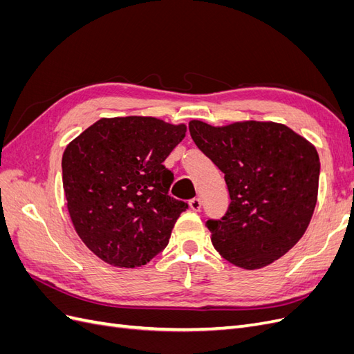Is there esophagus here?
Segmentation results:
<instances>
[{
    "label": "esophagus",
    "mask_w": 354,
    "mask_h": 354,
    "mask_svg": "<svg viewBox=\"0 0 354 354\" xmlns=\"http://www.w3.org/2000/svg\"><path fill=\"white\" fill-rule=\"evenodd\" d=\"M189 207H190L192 209H194V211H199L201 207H202V201H201L199 198L190 199V201H189Z\"/></svg>",
    "instance_id": "esophagus-1"
}]
</instances>
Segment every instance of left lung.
<instances>
[{"label":"left lung","mask_w":354,"mask_h":354,"mask_svg":"<svg viewBox=\"0 0 354 354\" xmlns=\"http://www.w3.org/2000/svg\"><path fill=\"white\" fill-rule=\"evenodd\" d=\"M189 131L224 173L230 195L224 217L207 221L214 248L246 270L281 259L313 216L320 173L316 147L272 121L214 127L194 120Z\"/></svg>","instance_id":"8db88e82"}]
</instances>
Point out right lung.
Returning <instances> with one entry per match:
<instances>
[{"label": "right lung", "instance_id": "right-lung-1", "mask_svg": "<svg viewBox=\"0 0 354 354\" xmlns=\"http://www.w3.org/2000/svg\"><path fill=\"white\" fill-rule=\"evenodd\" d=\"M186 136L185 124L153 116L102 118L62 158L68 211L81 241L100 260L138 267L168 245L187 203L171 198L164 160Z\"/></svg>", "mask_w": 354, "mask_h": 354}]
</instances>
